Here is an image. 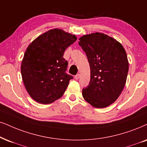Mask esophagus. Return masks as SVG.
I'll return each instance as SVG.
<instances>
[{
    "mask_svg": "<svg viewBox=\"0 0 147 147\" xmlns=\"http://www.w3.org/2000/svg\"><path fill=\"white\" fill-rule=\"evenodd\" d=\"M79 77H80V74H77V75H76L75 76V79H79Z\"/></svg>",
    "mask_w": 147,
    "mask_h": 147,
    "instance_id": "1",
    "label": "esophagus"
}]
</instances>
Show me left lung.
<instances>
[{"mask_svg":"<svg viewBox=\"0 0 147 147\" xmlns=\"http://www.w3.org/2000/svg\"><path fill=\"white\" fill-rule=\"evenodd\" d=\"M90 66V81L82 95L96 108H105L117 99L123 90L129 64L126 52L118 41L103 33H92L79 38Z\"/></svg>","mask_w":147,"mask_h":147,"instance_id":"8db88e82","label":"left lung"}]
</instances>
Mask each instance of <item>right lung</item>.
Here are the masks:
<instances>
[{"mask_svg":"<svg viewBox=\"0 0 147 147\" xmlns=\"http://www.w3.org/2000/svg\"><path fill=\"white\" fill-rule=\"evenodd\" d=\"M77 36L61 29H52L28 47L21 66L24 85L29 95L40 104H50L60 98L73 79L66 72L68 61L65 50Z\"/></svg>","mask_w":147,"mask_h":147,"instance_id":"1","label":"right lung"}]
</instances>
